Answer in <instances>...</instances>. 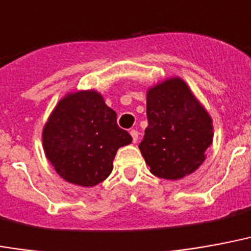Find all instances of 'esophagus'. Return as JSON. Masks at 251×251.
I'll use <instances>...</instances> for the list:
<instances>
[{"mask_svg":"<svg viewBox=\"0 0 251 251\" xmlns=\"http://www.w3.org/2000/svg\"><path fill=\"white\" fill-rule=\"evenodd\" d=\"M130 135H131V138H133V142H137L138 141V131L137 130H130Z\"/></svg>","mask_w":251,"mask_h":251,"instance_id":"obj_1","label":"esophagus"}]
</instances>
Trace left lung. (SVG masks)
<instances>
[{
    "label": "left lung",
    "instance_id": "left-lung-1",
    "mask_svg": "<svg viewBox=\"0 0 251 251\" xmlns=\"http://www.w3.org/2000/svg\"><path fill=\"white\" fill-rule=\"evenodd\" d=\"M145 129L140 150L158 178L181 179L205 161L213 142L209 113L181 78H170L148 90Z\"/></svg>",
    "mask_w": 251,
    "mask_h": 251
}]
</instances>
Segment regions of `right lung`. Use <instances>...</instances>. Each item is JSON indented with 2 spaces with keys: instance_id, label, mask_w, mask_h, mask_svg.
<instances>
[{
  "instance_id": "add662e5",
  "label": "right lung",
  "mask_w": 251,
  "mask_h": 251,
  "mask_svg": "<svg viewBox=\"0 0 251 251\" xmlns=\"http://www.w3.org/2000/svg\"><path fill=\"white\" fill-rule=\"evenodd\" d=\"M131 135L117 125V113L94 90L68 94L42 131L49 162L65 181L96 186L109 177L113 159Z\"/></svg>"
}]
</instances>
